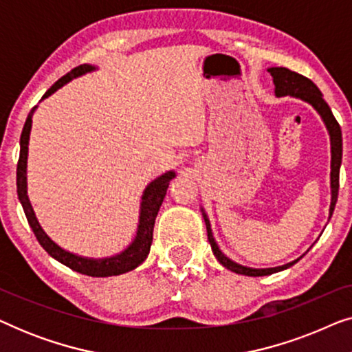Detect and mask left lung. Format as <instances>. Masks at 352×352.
Returning <instances> with one entry per match:
<instances>
[{"label": "left lung", "mask_w": 352, "mask_h": 352, "mask_svg": "<svg viewBox=\"0 0 352 352\" xmlns=\"http://www.w3.org/2000/svg\"><path fill=\"white\" fill-rule=\"evenodd\" d=\"M267 72L271 74L274 86H276V88H274V94H276V98L290 96V98L305 100V102L312 105L316 112L320 115L322 122H324L327 131H329L330 153H331V162H330L331 199H330V208H329V219H330L331 214H333L336 199H338L340 166H341V157H343V138H341L340 124L335 120L333 113H331L329 104H327L324 98H322L320 89L317 88V86L312 83L309 78L296 74V72L288 70V69H285V67H271V69H267ZM200 210H201V216H204V219H205L206 232H208V242L211 245V250H213V254L226 269H229V271H232L235 274H242V276H248V277H261V276H269V274H274V272H280V271H283V269H288L302 258V256H300L298 259H295V261L283 264V266L264 267V269L248 267V266H243V264L235 263L230 258L226 256L223 252H221L218 242H216L213 237V229H211L208 214H206V211L204 208H200Z\"/></svg>", "instance_id": "obj_1"}]
</instances>
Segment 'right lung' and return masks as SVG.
<instances>
[{
	"label": "right lung",
	"instance_id": "obj_1",
	"mask_svg": "<svg viewBox=\"0 0 352 352\" xmlns=\"http://www.w3.org/2000/svg\"><path fill=\"white\" fill-rule=\"evenodd\" d=\"M98 70V67L91 64H83L76 67L69 74L62 76L60 80H57L50 89L46 91L41 100L50 98L51 94H54L57 89H60L62 86L70 83L74 78H78L81 75L89 74V72ZM38 105H35L28 113L23 124L22 134H21V155H19L17 163V197L21 200V205L23 208V213L27 216L28 224L38 239V242L43 248L46 250L47 254L64 264V266L74 269V271L85 274V276L91 277H110V276H120V274L129 272L133 269H136L139 264L146 261L148 252H151V245L153 239V224H155V218L158 214V210L163 204V199L166 195L168 184L171 179H175L176 173L170 170L163 173L162 176H158L153 179L151 184H147L146 189L142 192L141 197V205H139V221H138V229L136 235L131 240V243L128 245L123 252L107 258H88L81 256V254L72 253L69 250L62 248L60 245H57L50 235L46 234V230L41 228L40 221H38L35 210L30 204L27 192V160H28V141H30V131H32V118L33 113L36 112Z\"/></svg>",
	"mask_w": 352,
	"mask_h": 352
}]
</instances>
